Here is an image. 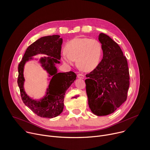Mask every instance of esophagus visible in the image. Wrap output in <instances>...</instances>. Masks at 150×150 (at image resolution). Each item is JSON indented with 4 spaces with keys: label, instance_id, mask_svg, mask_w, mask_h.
I'll list each match as a JSON object with an SVG mask.
<instances>
[{
    "label": "esophagus",
    "instance_id": "esophagus-1",
    "mask_svg": "<svg viewBox=\"0 0 150 150\" xmlns=\"http://www.w3.org/2000/svg\"><path fill=\"white\" fill-rule=\"evenodd\" d=\"M77 76L78 78H80V79H83L85 78V76L82 74H78Z\"/></svg>",
    "mask_w": 150,
    "mask_h": 150
}]
</instances>
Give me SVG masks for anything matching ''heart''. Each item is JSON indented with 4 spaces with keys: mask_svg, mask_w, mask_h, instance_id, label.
I'll list each match as a JSON object with an SVG mask.
<instances>
[{
    "mask_svg": "<svg viewBox=\"0 0 150 150\" xmlns=\"http://www.w3.org/2000/svg\"><path fill=\"white\" fill-rule=\"evenodd\" d=\"M65 49L61 54L63 63L72 65L76 60L78 67L85 72L97 68L102 54L100 42L89 38H75L67 42Z\"/></svg>",
    "mask_w": 150,
    "mask_h": 150,
    "instance_id": "heart-1",
    "label": "heart"
}]
</instances>
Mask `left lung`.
I'll use <instances>...</instances> for the list:
<instances>
[{"label":"left lung","mask_w":150,"mask_h":150,"mask_svg":"<svg viewBox=\"0 0 150 150\" xmlns=\"http://www.w3.org/2000/svg\"><path fill=\"white\" fill-rule=\"evenodd\" d=\"M103 56L98 65L86 75L88 105L97 116L113 113L126 100L129 87V73L126 58L116 42L100 33Z\"/></svg>","instance_id":"left-lung-1"}]
</instances>
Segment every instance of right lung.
Segmentation results:
<instances>
[{
  "mask_svg": "<svg viewBox=\"0 0 150 150\" xmlns=\"http://www.w3.org/2000/svg\"><path fill=\"white\" fill-rule=\"evenodd\" d=\"M63 40L59 35L42 37L28 46L18 65V85L24 103L38 116L53 118L59 116L63 110V101L67 90L76 79L72 71L57 73L55 64L60 63ZM38 54H44L48 57L42 58V66L52 77L46 96L39 100L30 98L24 90L23 68L25 63Z\"/></svg>",
  "mask_w": 150,
  "mask_h": 150,
  "instance_id": "obj_1",
  "label": "right lung"
}]
</instances>
